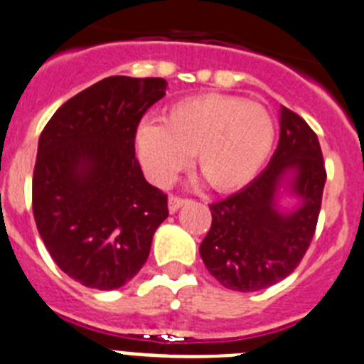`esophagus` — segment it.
<instances>
[{
	"mask_svg": "<svg viewBox=\"0 0 364 364\" xmlns=\"http://www.w3.org/2000/svg\"><path fill=\"white\" fill-rule=\"evenodd\" d=\"M186 201H188V199H181V198H178V196H171V198H168V212L171 213L178 212V210L181 208Z\"/></svg>",
	"mask_w": 364,
	"mask_h": 364,
	"instance_id": "obj_1",
	"label": "esophagus"
}]
</instances>
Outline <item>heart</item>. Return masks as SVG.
<instances>
[{
	"instance_id": "heart-1",
	"label": "heart",
	"mask_w": 364,
	"mask_h": 364,
	"mask_svg": "<svg viewBox=\"0 0 364 364\" xmlns=\"http://www.w3.org/2000/svg\"><path fill=\"white\" fill-rule=\"evenodd\" d=\"M277 127L266 107L230 95H199L172 104L163 124L144 120L134 132L136 154L159 186L196 165L217 192L250 185L273 152Z\"/></svg>"
}]
</instances>
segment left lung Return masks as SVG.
<instances>
[{"instance_id": "8db88e82", "label": "left lung", "mask_w": 364, "mask_h": 364, "mask_svg": "<svg viewBox=\"0 0 364 364\" xmlns=\"http://www.w3.org/2000/svg\"><path fill=\"white\" fill-rule=\"evenodd\" d=\"M325 172L318 136L304 118L280 107V140L269 165L240 192L210 205L212 228L199 253L224 287L255 293L289 277L314 235ZM282 191L297 199L279 208Z\"/></svg>"}]
</instances>
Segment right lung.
<instances>
[{
  "instance_id": "add662e5",
  "label": "right lung",
  "mask_w": 364,
  "mask_h": 364,
  "mask_svg": "<svg viewBox=\"0 0 364 364\" xmlns=\"http://www.w3.org/2000/svg\"><path fill=\"white\" fill-rule=\"evenodd\" d=\"M165 91V79L107 77L64 102L41 132L33 219L57 266L91 289L127 284L168 215L134 158L136 127Z\"/></svg>"
}]
</instances>
